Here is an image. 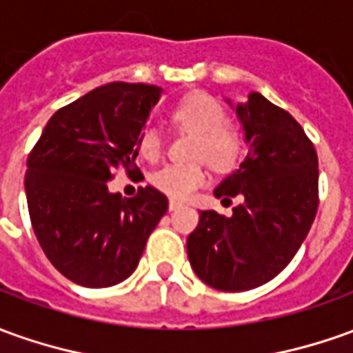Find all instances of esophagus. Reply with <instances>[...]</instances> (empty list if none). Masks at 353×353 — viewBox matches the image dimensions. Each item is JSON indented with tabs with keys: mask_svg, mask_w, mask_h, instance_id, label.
Returning a JSON list of instances; mask_svg holds the SVG:
<instances>
[{
	"mask_svg": "<svg viewBox=\"0 0 353 353\" xmlns=\"http://www.w3.org/2000/svg\"><path fill=\"white\" fill-rule=\"evenodd\" d=\"M179 208H182V201L169 200V209H171V211H174V209H179Z\"/></svg>",
	"mask_w": 353,
	"mask_h": 353,
	"instance_id": "esophagus-1",
	"label": "esophagus"
}]
</instances>
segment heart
Wrapping results in <instances>:
<instances>
[{"mask_svg": "<svg viewBox=\"0 0 353 353\" xmlns=\"http://www.w3.org/2000/svg\"><path fill=\"white\" fill-rule=\"evenodd\" d=\"M174 123L196 134L192 157L205 159L215 169H227L236 161L242 150V136L234 125L225 121V109L217 99L196 92L182 99L172 111ZM140 153L155 159L163 148V136L155 126H145L140 136ZM208 179L201 163H167L153 172L152 182L163 194L184 200Z\"/></svg>", "mask_w": 353, "mask_h": 353, "instance_id": "b5f03b06", "label": "heart"}]
</instances>
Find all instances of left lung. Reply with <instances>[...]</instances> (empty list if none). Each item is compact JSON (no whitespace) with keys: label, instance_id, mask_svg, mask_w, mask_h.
Wrapping results in <instances>:
<instances>
[{"label":"left lung","instance_id":"8db88e82","mask_svg":"<svg viewBox=\"0 0 353 353\" xmlns=\"http://www.w3.org/2000/svg\"><path fill=\"white\" fill-rule=\"evenodd\" d=\"M225 101L242 125L248 153L213 194L242 201L230 217L200 211L186 252L194 273L211 288L244 292L274 279L302 246L317 213L319 163L296 119L259 92Z\"/></svg>","mask_w":353,"mask_h":353}]
</instances>
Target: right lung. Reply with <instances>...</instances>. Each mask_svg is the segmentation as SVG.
I'll use <instances>...</instances> for the list:
<instances>
[{"instance_id": "add662e5", "label": "right lung", "mask_w": 353, "mask_h": 353, "mask_svg": "<svg viewBox=\"0 0 353 353\" xmlns=\"http://www.w3.org/2000/svg\"><path fill=\"white\" fill-rule=\"evenodd\" d=\"M163 90L111 82L59 109L28 155L24 190L34 234L51 265L86 288L134 273L169 201L153 186L111 192L119 167L134 171L140 136Z\"/></svg>"}]
</instances>
